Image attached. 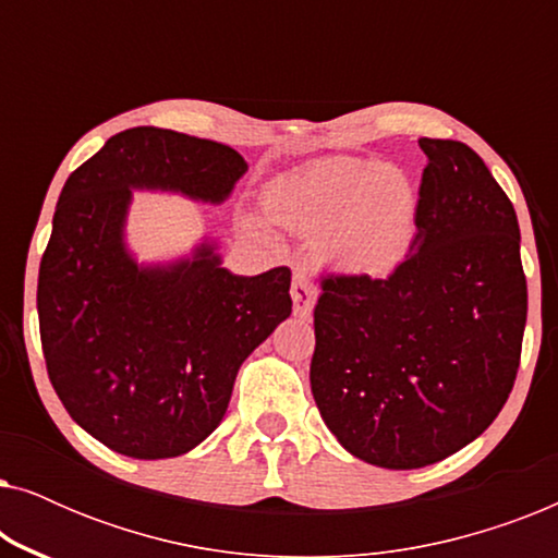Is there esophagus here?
Listing matches in <instances>:
<instances>
[{
	"mask_svg": "<svg viewBox=\"0 0 558 558\" xmlns=\"http://www.w3.org/2000/svg\"><path fill=\"white\" fill-rule=\"evenodd\" d=\"M292 302H294V315L296 317H310L312 307L317 302V287L312 284L307 274L296 271L292 279Z\"/></svg>",
	"mask_w": 558,
	"mask_h": 558,
	"instance_id": "obj_1",
	"label": "esophagus"
}]
</instances>
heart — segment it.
<instances>
[{"instance_id":"b5f03b06","label":"heart","mask_w":558,"mask_h":558,"mask_svg":"<svg viewBox=\"0 0 558 558\" xmlns=\"http://www.w3.org/2000/svg\"><path fill=\"white\" fill-rule=\"evenodd\" d=\"M264 205L274 223L319 239V256L332 269L376 277L409 251L418 197L399 167L338 157L274 182ZM246 226L258 231L254 218Z\"/></svg>"}]
</instances>
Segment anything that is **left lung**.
Returning a JSON list of instances; mask_svg holds the SVG:
<instances>
[{
	"label": "left lung",
	"instance_id": "obj_1",
	"mask_svg": "<svg viewBox=\"0 0 558 558\" xmlns=\"http://www.w3.org/2000/svg\"><path fill=\"white\" fill-rule=\"evenodd\" d=\"M416 235L384 279L325 277L312 396L342 447L386 470L460 452L506 407L529 292L513 203L477 151L422 136Z\"/></svg>",
	"mask_w": 558,
	"mask_h": 558
}]
</instances>
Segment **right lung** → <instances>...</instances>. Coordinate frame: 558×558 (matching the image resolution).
Instances as JSON below:
<instances>
[{"label": "right lung", "instance_id": "add662e5", "mask_svg": "<svg viewBox=\"0 0 558 558\" xmlns=\"http://www.w3.org/2000/svg\"><path fill=\"white\" fill-rule=\"evenodd\" d=\"M248 165L172 129L111 136L68 178L37 279L50 384L75 424L113 452L167 460L223 422L241 363L292 315V271L239 277L216 243L172 264L126 248L132 190L223 203Z\"/></svg>", "mask_w": 558, "mask_h": 558}]
</instances>
